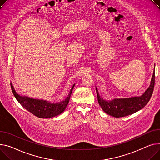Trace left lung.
Masks as SVG:
<instances>
[{"label":"left lung","mask_w":160,"mask_h":160,"mask_svg":"<svg viewBox=\"0 0 160 160\" xmlns=\"http://www.w3.org/2000/svg\"><path fill=\"white\" fill-rule=\"evenodd\" d=\"M154 83L155 71H154L150 86L141 97L114 99L111 101L105 100L100 97L98 91L96 88L98 103L105 112L116 118L132 114L142 109L149 101L154 91Z\"/></svg>","instance_id":"obj_1"}]
</instances>
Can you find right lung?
<instances>
[{
    "mask_svg": "<svg viewBox=\"0 0 160 160\" xmlns=\"http://www.w3.org/2000/svg\"><path fill=\"white\" fill-rule=\"evenodd\" d=\"M74 85L75 84L72 86L68 97L64 100L58 103H51L46 100L32 99L28 97H22L16 92L12 83H11V88H12L14 97L24 108L38 118H49L64 111L69 103Z\"/></svg>",
    "mask_w": 160,
    "mask_h": 160,
    "instance_id": "right-lung-1",
    "label": "right lung"
}]
</instances>
